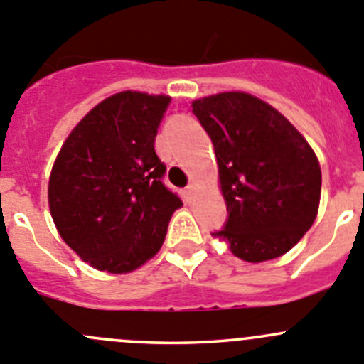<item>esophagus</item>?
<instances>
[{"mask_svg":"<svg viewBox=\"0 0 364 364\" xmlns=\"http://www.w3.org/2000/svg\"><path fill=\"white\" fill-rule=\"evenodd\" d=\"M195 191H196V186L195 184H189L188 188H186V195H188L189 198H191V196L195 195Z\"/></svg>","mask_w":364,"mask_h":364,"instance_id":"1","label":"esophagus"}]
</instances>
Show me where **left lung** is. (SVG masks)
Instances as JSON below:
<instances>
[{
    "instance_id": "obj_1",
    "label": "left lung",
    "mask_w": 364,
    "mask_h": 364,
    "mask_svg": "<svg viewBox=\"0 0 364 364\" xmlns=\"http://www.w3.org/2000/svg\"><path fill=\"white\" fill-rule=\"evenodd\" d=\"M193 112L214 144L228 210L213 236L247 262L291 250L320 207V162L306 137L275 107L243 91L195 100Z\"/></svg>"
}]
</instances>
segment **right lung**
I'll return each instance as SVG.
<instances>
[{
	"label": "right lung",
	"instance_id": "add662e5",
	"mask_svg": "<svg viewBox=\"0 0 364 364\" xmlns=\"http://www.w3.org/2000/svg\"><path fill=\"white\" fill-rule=\"evenodd\" d=\"M169 100L141 91L109 96L78 121L55 159L48 184L53 223L100 272L121 275L150 261L182 207L162 184L166 166L155 154Z\"/></svg>",
	"mask_w": 364,
	"mask_h": 364
}]
</instances>
